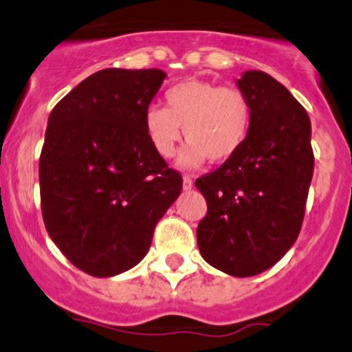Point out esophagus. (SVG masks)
<instances>
[{
    "instance_id": "34e87169",
    "label": "esophagus",
    "mask_w": 352,
    "mask_h": 352,
    "mask_svg": "<svg viewBox=\"0 0 352 352\" xmlns=\"http://www.w3.org/2000/svg\"><path fill=\"white\" fill-rule=\"evenodd\" d=\"M191 188H192V176L184 175L183 176V189L184 191H189Z\"/></svg>"
}]
</instances>
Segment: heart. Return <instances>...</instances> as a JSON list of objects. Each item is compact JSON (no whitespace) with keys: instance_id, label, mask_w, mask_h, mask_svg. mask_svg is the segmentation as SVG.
<instances>
[{"instance_id":"b5f03b06","label":"heart","mask_w":352,"mask_h":352,"mask_svg":"<svg viewBox=\"0 0 352 352\" xmlns=\"http://www.w3.org/2000/svg\"><path fill=\"white\" fill-rule=\"evenodd\" d=\"M164 104L149 106L144 111L146 134L157 155L171 157L183 128L188 144L177 157L183 168H196L204 160L226 163L250 134L251 102L238 86L192 78L166 91Z\"/></svg>"}]
</instances>
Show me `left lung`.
Instances as JSON below:
<instances>
[{"instance_id": "1", "label": "left lung", "mask_w": 352, "mask_h": 352, "mask_svg": "<svg viewBox=\"0 0 352 352\" xmlns=\"http://www.w3.org/2000/svg\"><path fill=\"white\" fill-rule=\"evenodd\" d=\"M236 85L251 102L250 134L234 157L196 179L208 203L196 236L204 261L250 278L274 266L298 239L314 155L309 116L281 82L246 71Z\"/></svg>"}]
</instances>
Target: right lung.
Returning a JSON list of instances; mask_svg holds the SVG:
<instances>
[{
  "label": "right lung",
  "mask_w": 352,
  "mask_h": 352,
  "mask_svg": "<svg viewBox=\"0 0 352 352\" xmlns=\"http://www.w3.org/2000/svg\"><path fill=\"white\" fill-rule=\"evenodd\" d=\"M164 78L161 69H101L50 114L39 157L43 219L63 254L94 278L136 266L181 195L183 177L144 129Z\"/></svg>",
  "instance_id": "1"
}]
</instances>
